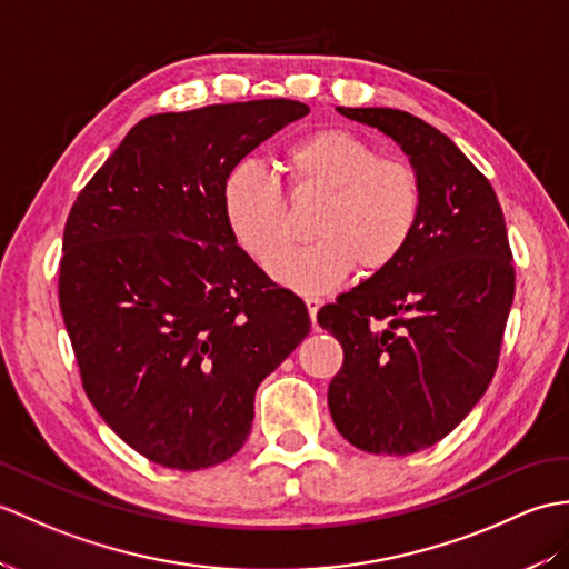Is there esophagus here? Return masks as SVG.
<instances>
[{
    "instance_id": "34e87169",
    "label": "esophagus",
    "mask_w": 569,
    "mask_h": 569,
    "mask_svg": "<svg viewBox=\"0 0 569 569\" xmlns=\"http://www.w3.org/2000/svg\"><path fill=\"white\" fill-rule=\"evenodd\" d=\"M322 298H317V296H306V306H308V312H310V320L315 322V317H317V310L322 308Z\"/></svg>"
}]
</instances>
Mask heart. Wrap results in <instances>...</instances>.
<instances>
[{"instance_id": "1", "label": "heart", "mask_w": 569, "mask_h": 569, "mask_svg": "<svg viewBox=\"0 0 569 569\" xmlns=\"http://www.w3.org/2000/svg\"><path fill=\"white\" fill-rule=\"evenodd\" d=\"M290 196L298 203L320 198L310 218L315 240L288 249L293 220L281 181L257 162H240L222 181V213L234 240L261 267L272 259L273 279L320 293L356 267L373 276L392 267L417 230L421 183L412 164L380 157L371 142L341 128H320L283 150Z\"/></svg>"}]
</instances>
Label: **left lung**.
Here are the masks:
<instances>
[{"instance_id": "8db88e82", "label": "left lung", "mask_w": 569, "mask_h": 569, "mask_svg": "<svg viewBox=\"0 0 569 569\" xmlns=\"http://www.w3.org/2000/svg\"><path fill=\"white\" fill-rule=\"evenodd\" d=\"M402 144L421 183L400 259L317 312L345 349L327 405L366 453L439 443L478 405L513 300L507 222L492 183L441 130L398 109H341Z\"/></svg>"}]
</instances>
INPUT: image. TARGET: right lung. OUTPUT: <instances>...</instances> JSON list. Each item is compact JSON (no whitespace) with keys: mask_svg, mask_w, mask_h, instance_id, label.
<instances>
[{"mask_svg":"<svg viewBox=\"0 0 569 569\" xmlns=\"http://www.w3.org/2000/svg\"><path fill=\"white\" fill-rule=\"evenodd\" d=\"M310 109L290 99L142 118L64 222L58 298L82 388L157 466L232 458L254 392L310 332L298 296L237 247L222 181Z\"/></svg>","mask_w":569,"mask_h":569,"instance_id":"1","label":"right lung"}]
</instances>
